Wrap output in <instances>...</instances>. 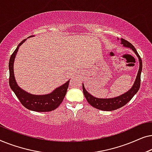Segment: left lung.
<instances>
[{
    "instance_id": "1",
    "label": "left lung",
    "mask_w": 152,
    "mask_h": 152,
    "mask_svg": "<svg viewBox=\"0 0 152 152\" xmlns=\"http://www.w3.org/2000/svg\"><path fill=\"white\" fill-rule=\"evenodd\" d=\"M118 39L119 40V39ZM120 43L123 45V46L129 48L130 49H132L134 52L135 54H136L137 57H138L139 64H140L139 70L138 74H137L136 80H135L134 84L132 87V88H130L125 93H123V94L120 95V96L113 97V98H97V97L93 96L85 89L84 84H82L83 92H84V95L85 97H86L87 102L92 107L96 108L97 109L102 110V111H113V110H116L119 109V108L122 107L132 99V97L134 96L135 94H136L140 86V75L142 68V59H141L140 55H138L136 49L135 48L132 43L123 39H120Z\"/></svg>"
}]
</instances>
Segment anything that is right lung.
Listing matches in <instances>:
<instances>
[{"instance_id":"add662e5","label":"right lung","mask_w":152,"mask_h":152,"mask_svg":"<svg viewBox=\"0 0 152 152\" xmlns=\"http://www.w3.org/2000/svg\"><path fill=\"white\" fill-rule=\"evenodd\" d=\"M32 37V36H31ZM26 41V39L23 40L16 48V49L12 53L10 59L9 70H10V78L9 83L10 86L16 97L19 99L20 103L29 110L37 112H48L59 107L60 104L62 102L67 92V89L69 84L70 80L67 81L65 84L61 85L55 89L53 92L47 95H32L29 93L18 86L15 80L14 74V62L19 47L23 44V43Z\"/></svg>"}]
</instances>
